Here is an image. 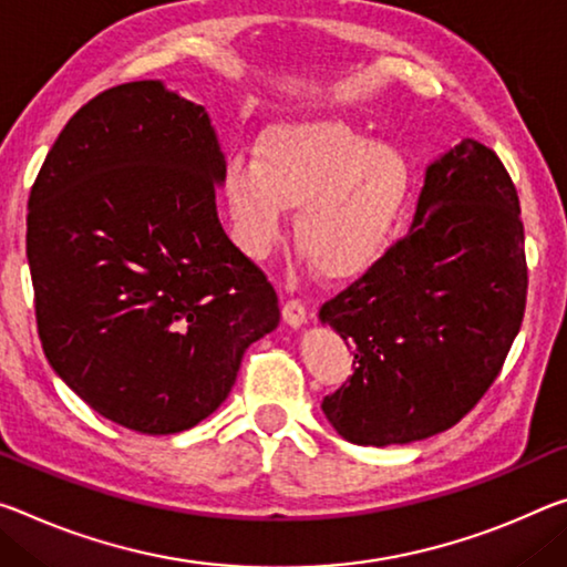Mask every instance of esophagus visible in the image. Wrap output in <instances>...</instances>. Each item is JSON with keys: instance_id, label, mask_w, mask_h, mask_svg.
<instances>
[{"instance_id": "34e87169", "label": "esophagus", "mask_w": 567, "mask_h": 567, "mask_svg": "<svg viewBox=\"0 0 567 567\" xmlns=\"http://www.w3.org/2000/svg\"><path fill=\"white\" fill-rule=\"evenodd\" d=\"M282 320L290 328H300L305 320H308V308H305L302 300H287L282 305Z\"/></svg>"}]
</instances>
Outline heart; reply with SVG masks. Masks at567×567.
I'll list each match as a JSON object with an SVG mask.
<instances>
[{
  "instance_id": "heart-1",
  "label": "heart",
  "mask_w": 567,
  "mask_h": 567,
  "mask_svg": "<svg viewBox=\"0 0 567 567\" xmlns=\"http://www.w3.org/2000/svg\"><path fill=\"white\" fill-rule=\"evenodd\" d=\"M221 188L247 257L265 259L275 249L287 206L298 204V247L322 275L353 277L389 247L409 199L411 171L389 143H373L338 118L302 115L267 125L255 158L231 156Z\"/></svg>"
}]
</instances>
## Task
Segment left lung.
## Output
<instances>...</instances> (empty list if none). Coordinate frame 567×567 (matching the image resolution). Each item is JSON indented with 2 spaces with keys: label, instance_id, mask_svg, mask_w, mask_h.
Returning <instances> with one entry per match:
<instances>
[{
  "label": "left lung",
  "instance_id": "left-lung-1",
  "mask_svg": "<svg viewBox=\"0 0 567 567\" xmlns=\"http://www.w3.org/2000/svg\"><path fill=\"white\" fill-rule=\"evenodd\" d=\"M527 300L517 188L464 138L426 166L411 229L320 308L355 371L322 399L350 444H411L452 429L487 393Z\"/></svg>",
  "mask_w": 567,
  "mask_h": 567
}]
</instances>
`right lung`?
<instances>
[{
  "instance_id": "right-lung-1",
  "label": "right lung",
  "mask_w": 567,
  "mask_h": 567,
  "mask_svg": "<svg viewBox=\"0 0 567 567\" xmlns=\"http://www.w3.org/2000/svg\"><path fill=\"white\" fill-rule=\"evenodd\" d=\"M224 166L204 105L138 80L80 107L30 192L44 355L90 409L138 434L217 411L245 350L280 322L275 287L221 229Z\"/></svg>"
}]
</instances>
